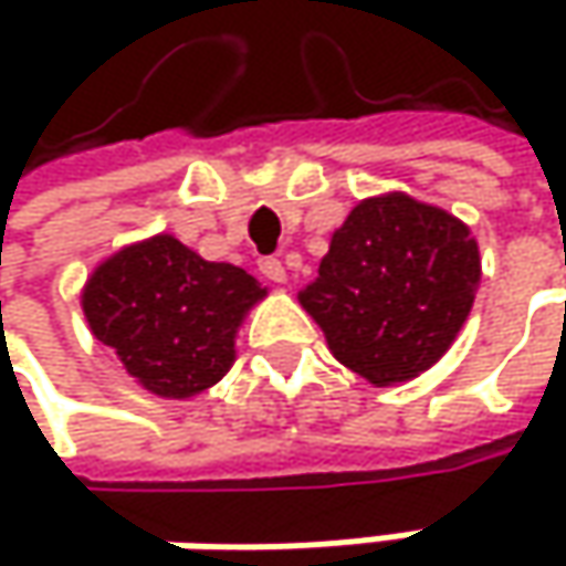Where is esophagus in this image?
Segmentation results:
<instances>
[{
  "label": "esophagus",
  "mask_w": 566,
  "mask_h": 566,
  "mask_svg": "<svg viewBox=\"0 0 566 566\" xmlns=\"http://www.w3.org/2000/svg\"><path fill=\"white\" fill-rule=\"evenodd\" d=\"M259 272H262L269 282H275V284L287 282V272H284V265L279 262V259H262V262H259Z\"/></svg>",
  "instance_id": "1"
}]
</instances>
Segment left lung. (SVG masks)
Returning a JSON list of instances; mask_svg holds the SVG:
<instances>
[{"mask_svg":"<svg viewBox=\"0 0 566 566\" xmlns=\"http://www.w3.org/2000/svg\"><path fill=\"white\" fill-rule=\"evenodd\" d=\"M479 282V242L462 219L384 192L360 199L334 229L317 279L297 301L347 370L396 387L455 344Z\"/></svg>","mask_w":566,"mask_h":566,"instance_id":"1","label":"left lung"}]
</instances>
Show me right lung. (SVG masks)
<instances>
[{"instance_id": "add662e5", "label": "right lung", "mask_w": 566, "mask_h": 566, "mask_svg": "<svg viewBox=\"0 0 566 566\" xmlns=\"http://www.w3.org/2000/svg\"><path fill=\"white\" fill-rule=\"evenodd\" d=\"M269 291L167 232L104 259L81 291L91 334L154 396L189 399L235 364V334Z\"/></svg>"}]
</instances>
